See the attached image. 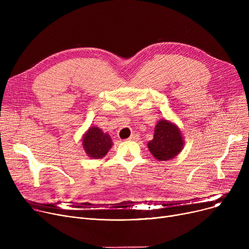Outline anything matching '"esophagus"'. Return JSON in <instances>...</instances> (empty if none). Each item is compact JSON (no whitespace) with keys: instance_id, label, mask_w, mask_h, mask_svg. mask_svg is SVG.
Here are the masks:
<instances>
[{"instance_id":"obj_1","label":"esophagus","mask_w":249,"mask_h":249,"mask_svg":"<svg viewBox=\"0 0 249 249\" xmlns=\"http://www.w3.org/2000/svg\"><path fill=\"white\" fill-rule=\"evenodd\" d=\"M138 138H139L138 134H136V133H133L131 136L129 137V140H132V141H134V140H137Z\"/></svg>"}]
</instances>
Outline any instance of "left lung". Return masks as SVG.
Here are the masks:
<instances>
[{"instance_id": "left-lung-1", "label": "left lung", "mask_w": 249, "mask_h": 249, "mask_svg": "<svg viewBox=\"0 0 249 249\" xmlns=\"http://www.w3.org/2000/svg\"><path fill=\"white\" fill-rule=\"evenodd\" d=\"M147 146L156 160H168L180 152L184 140L175 124L162 119L156 124L153 139Z\"/></svg>"}]
</instances>
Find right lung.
Wrapping results in <instances>:
<instances>
[{
  "label": "right lung",
  "instance_id": "right-lung-1",
  "mask_svg": "<svg viewBox=\"0 0 249 249\" xmlns=\"http://www.w3.org/2000/svg\"><path fill=\"white\" fill-rule=\"evenodd\" d=\"M113 145L109 134L104 133L98 127H90L83 139V146L91 159H102Z\"/></svg>",
  "mask_w": 249,
  "mask_h": 249
}]
</instances>
